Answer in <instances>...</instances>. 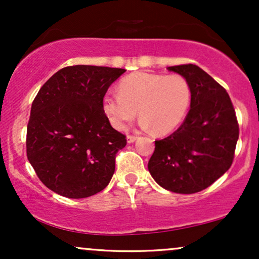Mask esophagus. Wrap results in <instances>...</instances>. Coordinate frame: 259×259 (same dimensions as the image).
<instances>
[{
  "mask_svg": "<svg viewBox=\"0 0 259 259\" xmlns=\"http://www.w3.org/2000/svg\"><path fill=\"white\" fill-rule=\"evenodd\" d=\"M136 139H138V136H134V135H127V136H126V141H127V144H133V142L135 141Z\"/></svg>",
  "mask_w": 259,
  "mask_h": 259,
  "instance_id": "1",
  "label": "esophagus"
}]
</instances>
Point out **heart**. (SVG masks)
<instances>
[{
	"label": "heart",
	"mask_w": 259,
	"mask_h": 259,
	"mask_svg": "<svg viewBox=\"0 0 259 259\" xmlns=\"http://www.w3.org/2000/svg\"><path fill=\"white\" fill-rule=\"evenodd\" d=\"M118 91L102 100L103 112L118 130L125 129L139 109L140 125L165 135L180 125L191 102L189 82L179 74L136 72L120 80Z\"/></svg>",
	"instance_id": "heart-1"
}]
</instances>
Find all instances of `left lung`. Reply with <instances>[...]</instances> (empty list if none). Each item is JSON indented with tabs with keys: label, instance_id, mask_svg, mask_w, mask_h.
Instances as JSON below:
<instances>
[{
	"label": "left lung",
	"instance_id": "1",
	"mask_svg": "<svg viewBox=\"0 0 259 259\" xmlns=\"http://www.w3.org/2000/svg\"><path fill=\"white\" fill-rule=\"evenodd\" d=\"M167 69L187 80L191 103L179 129L154 142L148 170L163 189L195 194L212 185L230 168L239 124L228 92L203 69L195 64Z\"/></svg>",
	"mask_w": 259,
	"mask_h": 259
}]
</instances>
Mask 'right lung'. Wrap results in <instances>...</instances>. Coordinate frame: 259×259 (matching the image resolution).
I'll return each mask as SVG.
<instances>
[{
  "mask_svg": "<svg viewBox=\"0 0 259 259\" xmlns=\"http://www.w3.org/2000/svg\"><path fill=\"white\" fill-rule=\"evenodd\" d=\"M125 69L65 67L47 80L31 105L26 156L45 186L68 198L102 191L126 139L113 129L102 100Z\"/></svg>",
  "mask_w": 259,
  "mask_h": 259,
  "instance_id": "obj_1",
  "label": "right lung"
}]
</instances>
